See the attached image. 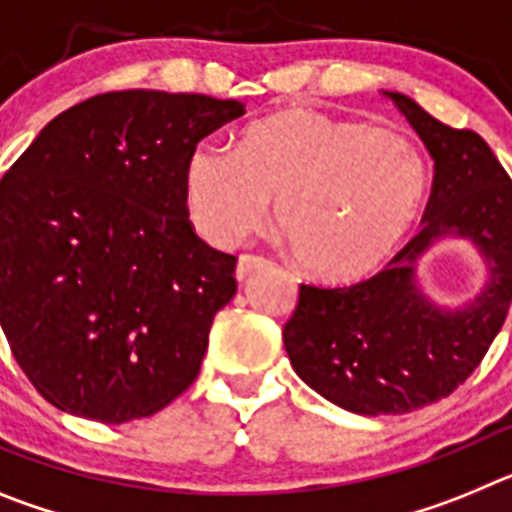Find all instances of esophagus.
Wrapping results in <instances>:
<instances>
[{"mask_svg": "<svg viewBox=\"0 0 512 512\" xmlns=\"http://www.w3.org/2000/svg\"><path fill=\"white\" fill-rule=\"evenodd\" d=\"M269 264V261L264 259V256H253V253H243L241 259H238V264H235V279L238 282H243V279L251 274V271L256 269H264V266Z\"/></svg>", "mask_w": 512, "mask_h": 512, "instance_id": "1", "label": "esophagus"}]
</instances>
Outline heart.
I'll list each match as a JSON object with an SVG mask.
<instances>
[{
    "mask_svg": "<svg viewBox=\"0 0 512 512\" xmlns=\"http://www.w3.org/2000/svg\"><path fill=\"white\" fill-rule=\"evenodd\" d=\"M428 164L395 128L295 107L243 130L235 151L194 146L184 197L194 228L220 248L264 225L271 197L312 277L356 282L405 243L428 197Z\"/></svg>",
    "mask_w": 512,
    "mask_h": 512,
    "instance_id": "b5f03b06",
    "label": "heart"
}]
</instances>
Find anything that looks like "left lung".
I'll return each instance as SVG.
<instances>
[{
	"label": "left lung",
	"instance_id": "8db88e82",
	"mask_svg": "<svg viewBox=\"0 0 512 512\" xmlns=\"http://www.w3.org/2000/svg\"><path fill=\"white\" fill-rule=\"evenodd\" d=\"M433 158L423 230L379 274L351 287L300 284L284 348L292 369L333 405L402 415L449 397L485 359L512 302V182L474 130L431 117L415 99L384 92ZM467 237L488 282L461 308H438L417 284L424 253Z\"/></svg>",
	"mask_w": 512,
	"mask_h": 512
}]
</instances>
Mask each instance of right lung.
<instances>
[{
	"label": "right lung",
	"instance_id": "obj_1",
	"mask_svg": "<svg viewBox=\"0 0 512 512\" xmlns=\"http://www.w3.org/2000/svg\"><path fill=\"white\" fill-rule=\"evenodd\" d=\"M235 99L107 92L53 117L0 182V325L58 410L128 423L197 379L235 256L189 223L192 148Z\"/></svg>",
	"mask_w": 512,
	"mask_h": 512
}]
</instances>
